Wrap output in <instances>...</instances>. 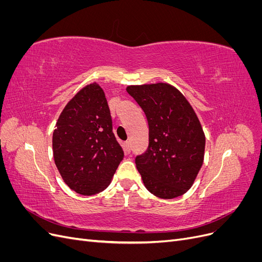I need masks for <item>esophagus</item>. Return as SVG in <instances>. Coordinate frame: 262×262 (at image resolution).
<instances>
[{
  "instance_id": "obj_1",
  "label": "esophagus",
  "mask_w": 262,
  "mask_h": 262,
  "mask_svg": "<svg viewBox=\"0 0 262 262\" xmlns=\"http://www.w3.org/2000/svg\"><path fill=\"white\" fill-rule=\"evenodd\" d=\"M124 152H125V154L131 153V143L129 141H126L124 143Z\"/></svg>"
}]
</instances>
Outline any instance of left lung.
Masks as SVG:
<instances>
[{
	"mask_svg": "<svg viewBox=\"0 0 262 262\" xmlns=\"http://www.w3.org/2000/svg\"><path fill=\"white\" fill-rule=\"evenodd\" d=\"M129 93L148 122V147L136 165L150 193L172 199L186 193L204 158L205 136L193 108L167 83L131 85Z\"/></svg>",
	"mask_w": 262,
	"mask_h": 262,
	"instance_id": "left-lung-1",
	"label": "left lung"
}]
</instances>
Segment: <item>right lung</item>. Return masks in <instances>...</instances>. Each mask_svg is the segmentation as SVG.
Segmentation results:
<instances>
[{"mask_svg": "<svg viewBox=\"0 0 262 262\" xmlns=\"http://www.w3.org/2000/svg\"><path fill=\"white\" fill-rule=\"evenodd\" d=\"M52 149L62 179L75 192L93 195L112 182L124 154L113 132L105 93L97 83L83 87L62 110Z\"/></svg>", "mask_w": 262, "mask_h": 262, "instance_id": "1", "label": "right lung"}]
</instances>
